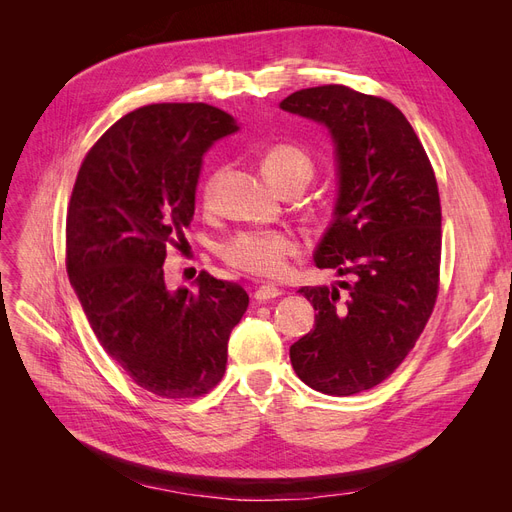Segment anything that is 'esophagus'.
I'll list each match as a JSON object with an SVG mask.
<instances>
[{"label":"esophagus","mask_w":512,"mask_h":512,"mask_svg":"<svg viewBox=\"0 0 512 512\" xmlns=\"http://www.w3.org/2000/svg\"><path fill=\"white\" fill-rule=\"evenodd\" d=\"M282 294V290L277 288V286H273V284H262V286H258L256 290H254V299L258 301V303H265V301H271V299H275V297H280Z\"/></svg>","instance_id":"1"}]
</instances>
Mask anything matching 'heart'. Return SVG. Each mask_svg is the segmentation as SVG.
Returning a JSON list of instances; mask_svg holds the SVG:
<instances>
[{"mask_svg": "<svg viewBox=\"0 0 512 512\" xmlns=\"http://www.w3.org/2000/svg\"><path fill=\"white\" fill-rule=\"evenodd\" d=\"M262 170L273 188L282 190L290 183L305 185L312 179L314 162L307 153L290 143L271 145L262 156ZM220 170L209 173L198 188L200 205L211 209L218 194ZM218 254L228 267L252 277H280L288 258L299 254V241L284 230H241L218 245Z\"/></svg>", "mask_w": 512, "mask_h": 512, "instance_id": "obj_1", "label": "heart"}]
</instances>
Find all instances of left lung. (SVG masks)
Returning <instances> with one entry per match:
<instances>
[{
    "label": "left lung",
    "mask_w": 512,
    "mask_h": 512,
    "mask_svg": "<svg viewBox=\"0 0 512 512\" xmlns=\"http://www.w3.org/2000/svg\"><path fill=\"white\" fill-rule=\"evenodd\" d=\"M284 111L327 126L337 145L335 218L314 254L318 269L352 275L337 288L303 286L316 327L290 346L314 391L374 389L404 363L440 290L442 207L433 166L395 104L346 85L290 94Z\"/></svg>",
    "instance_id": "obj_1"
}]
</instances>
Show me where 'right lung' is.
Listing matches in <instances>:
<instances>
[{"mask_svg":"<svg viewBox=\"0 0 512 512\" xmlns=\"http://www.w3.org/2000/svg\"><path fill=\"white\" fill-rule=\"evenodd\" d=\"M237 130L205 102L147 104L87 151L66 218V269L100 346L134 384L196 399L226 371L228 337L250 297L203 271L170 292L164 258L194 218L200 160Z\"/></svg>","mask_w":512,"mask_h":512,"instance_id":"1","label":"right lung"}]
</instances>
